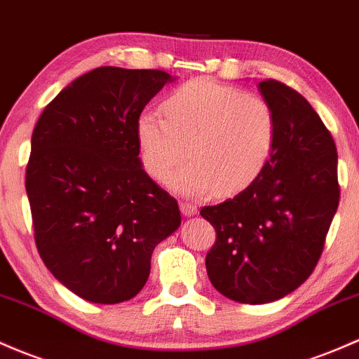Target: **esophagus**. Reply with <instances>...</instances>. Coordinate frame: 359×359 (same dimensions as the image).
I'll return each instance as SVG.
<instances>
[{
	"label": "esophagus",
	"instance_id": "esophagus-1",
	"mask_svg": "<svg viewBox=\"0 0 359 359\" xmlns=\"http://www.w3.org/2000/svg\"><path fill=\"white\" fill-rule=\"evenodd\" d=\"M180 211H182L184 216H194L198 215V206L192 203H187V201H182L180 203Z\"/></svg>",
	"mask_w": 359,
	"mask_h": 359
}]
</instances>
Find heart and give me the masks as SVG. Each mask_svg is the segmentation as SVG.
Listing matches in <instances>:
<instances>
[{
	"instance_id": "b5f03b06",
	"label": "heart",
	"mask_w": 359,
	"mask_h": 359,
	"mask_svg": "<svg viewBox=\"0 0 359 359\" xmlns=\"http://www.w3.org/2000/svg\"><path fill=\"white\" fill-rule=\"evenodd\" d=\"M165 117L141 114L136 137L149 175L186 196L237 194L261 177L274 151V110L261 95L210 78L184 83L161 104Z\"/></svg>"
}]
</instances>
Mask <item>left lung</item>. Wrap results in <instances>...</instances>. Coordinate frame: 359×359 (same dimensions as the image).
<instances>
[{
    "label": "left lung",
    "instance_id": "left-lung-1",
    "mask_svg": "<svg viewBox=\"0 0 359 359\" xmlns=\"http://www.w3.org/2000/svg\"><path fill=\"white\" fill-rule=\"evenodd\" d=\"M259 90L278 124L269 163L233 199L201 210L216 231L211 285L250 305L286 297L313 273L341 194L336 143L312 105L281 81Z\"/></svg>",
    "mask_w": 359,
    "mask_h": 359
}]
</instances>
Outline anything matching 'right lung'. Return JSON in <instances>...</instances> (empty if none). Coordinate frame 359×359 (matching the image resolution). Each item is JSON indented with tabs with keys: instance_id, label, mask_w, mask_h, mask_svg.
Here are the masks:
<instances>
[{
	"instance_id": "add662e5",
	"label": "right lung",
	"mask_w": 359,
	"mask_h": 359,
	"mask_svg": "<svg viewBox=\"0 0 359 359\" xmlns=\"http://www.w3.org/2000/svg\"><path fill=\"white\" fill-rule=\"evenodd\" d=\"M173 78L102 66L62 88L32 133L25 189L35 245L74 294L114 305L147 285L151 254L180 226L177 201L143 170L136 124Z\"/></svg>"
}]
</instances>
